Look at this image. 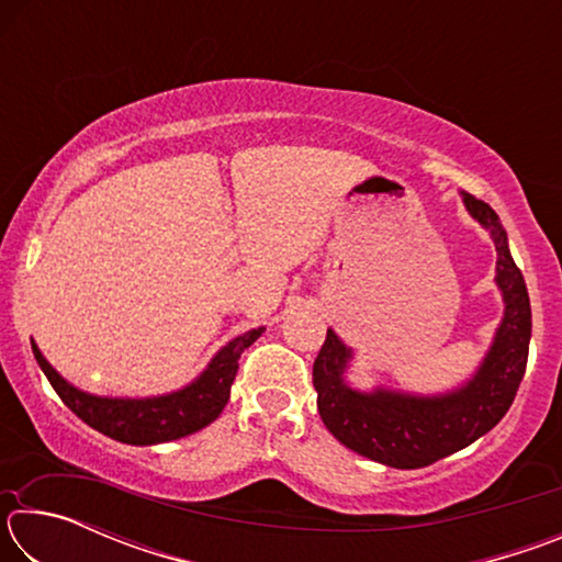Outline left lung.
Returning a JSON list of instances; mask_svg holds the SVG:
<instances>
[{
    "instance_id": "1",
    "label": "left lung",
    "mask_w": 562,
    "mask_h": 562,
    "mask_svg": "<svg viewBox=\"0 0 562 562\" xmlns=\"http://www.w3.org/2000/svg\"><path fill=\"white\" fill-rule=\"evenodd\" d=\"M461 198L496 245V284L506 304L488 355L469 382L436 396L384 386L359 392L345 382L351 349L335 329H327L312 367L317 408L329 434L355 453L392 469H424L481 439L506 416L526 374L532 327L526 280L510 258L508 235L496 211L463 190Z\"/></svg>"
}]
</instances>
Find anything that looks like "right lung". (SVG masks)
I'll use <instances>...</instances> for the list:
<instances>
[{"mask_svg":"<svg viewBox=\"0 0 562 562\" xmlns=\"http://www.w3.org/2000/svg\"><path fill=\"white\" fill-rule=\"evenodd\" d=\"M265 331V327L250 329L217 351L203 374L188 386L164 396L123 398V396H93L76 389L44 359L40 347L32 341L36 364L49 379L54 392L71 412L87 422L91 429L109 439L131 446H154L183 439L213 424L231 398V386L237 374V359Z\"/></svg>","mask_w":562,"mask_h":562,"instance_id":"add662e5","label":"right lung"}]
</instances>
